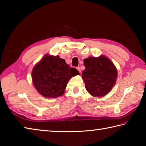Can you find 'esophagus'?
Wrapping results in <instances>:
<instances>
[{
	"label": "esophagus",
	"instance_id": "obj_1",
	"mask_svg": "<svg viewBox=\"0 0 146 146\" xmlns=\"http://www.w3.org/2000/svg\"><path fill=\"white\" fill-rule=\"evenodd\" d=\"M76 69H77V70H78V71H79V73H81V70H80V67H77V68H76Z\"/></svg>",
	"mask_w": 146,
	"mask_h": 146
}]
</instances>
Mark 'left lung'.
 <instances>
[{"label":"left lung","instance_id":"left-lung-1","mask_svg":"<svg viewBox=\"0 0 146 146\" xmlns=\"http://www.w3.org/2000/svg\"><path fill=\"white\" fill-rule=\"evenodd\" d=\"M86 69L82 71V79L86 89L94 97H103L109 92L117 77L115 65L104 55L89 57L84 60Z\"/></svg>","mask_w":146,"mask_h":146}]
</instances>
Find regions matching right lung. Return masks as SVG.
<instances>
[{"label":"right lung","instance_id":"right-lung-1","mask_svg":"<svg viewBox=\"0 0 146 146\" xmlns=\"http://www.w3.org/2000/svg\"><path fill=\"white\" fill-rule=\"evenodd\" d=\"M77 75L78 71L70 68L64 59L46 54L33 69L32 79L39 93L52 98L62 96L69 80Z\"/></svg>","mask_w":146,"mask_h":146}]
</instances>
